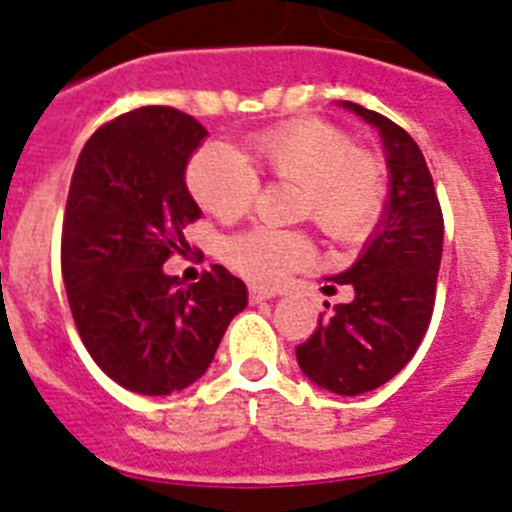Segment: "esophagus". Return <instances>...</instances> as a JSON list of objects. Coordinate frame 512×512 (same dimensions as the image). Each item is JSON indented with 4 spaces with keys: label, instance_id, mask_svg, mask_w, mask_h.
Segmentation results:
<instances>
[{
    "label": "esophagus",
    "instance_id": "34e87169",
    "mask_svg": "<svg viewBox=\"0 0 512 512\" xmlns=\"http://www.w3.org/2000/svg\"><path fill=\"white\" fill-rule=\"evenodd\" d=\"M275 298V290H265V288H250V303H262Z\"/></svg>",
    "mask_w": 512,
    "mask_h": 512
}]
</instances>
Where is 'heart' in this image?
<instances>
[{
    "label": "heart",
    "mask_w": 512,
    "mask_h": 512,
    "mask_svg": "<svg viewBox=\"0 0 512 512\" xmlns=\"http://www.w3.org/2000/svg\"><path fill=\"white\" fill-rule=\"evenodd\" d=\"M257 176L296 186V216L313 222L331 242H362L380 216L385 183L372 155L331 124L303 119L252 137L245 150L209 145L188 165V188L211 216L232 222L255 201ZM229 265L260 285L308 265L313 247L303 234L252 229L227 242Z\"/></svg>",
    "instance_id": "b5f03b06"
}]
</instances>
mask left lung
Masks as SVG:
<instances>
[{"label": "left lung", "mask_w": 512, "mask_h": 512, "mask_svg": "<svg viewBox=\"0 0 512 512\" xmlns=\"http://www.w3.org/2000/svg\"><path fill=\"white\" fill-rule=\"evenodd\" d=\"M372 124L388 165V199L365 247L334 283L354 296L319 316L296 349L303 375L336 395H362L393 380L416 354L436 298L444 219L426 158L411 135L382 114L339 101ZM329 306V303H326Z\"/></svg>", "instance_id": "obj_1"}]
</instances>
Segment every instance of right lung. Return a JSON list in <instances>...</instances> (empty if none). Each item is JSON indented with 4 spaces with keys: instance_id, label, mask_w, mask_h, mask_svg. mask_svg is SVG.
Masks as SVG:
<instances>
[{
    "instance_id": "obj_1",
    "label": "right lung",
    "mask_w": 512,
    "mask_h": 512,
    "mask_svg": "<svg viewBox=\"0 0 512 512\" xmlns=\"http://www.w3.org/2000/svg\"><path fill=\"white\" fill-rule=\"evenodd\" d=\"M209 132L170 107H142L96 130L73 168L61 267L73 321L122 388L170 395L209 370L247 285L222 265L181 288L165 260L201 209L186 186Z\"/></svg>"
}]
</instances>
